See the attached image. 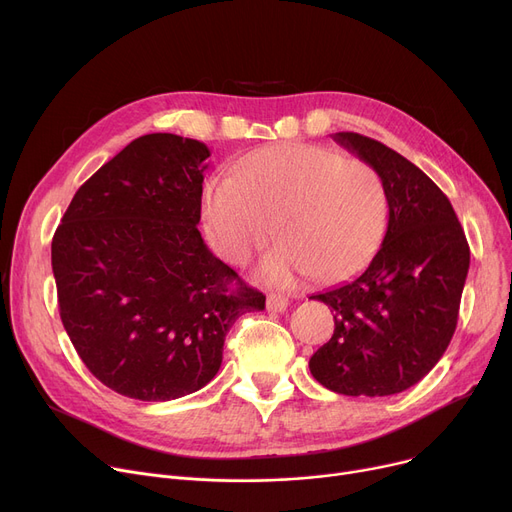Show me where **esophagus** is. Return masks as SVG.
Instances as JSON below:
<instances>
[{"mask_svg":"<svg viewBox=\"0 0 512 512\" xmlns=\"http://www.w3.org/2000/svg\"><path fill=\"white\" fill-rule=\"evenodd\" d=\"M265 307H267V311H272V313H284L288 309V299L282 297V294L272 292V294H267Z\"/></svg>","mask_w":512,"mask_h":512,"instance_id":"obj_1","label":"esophagus"}]
</instances>
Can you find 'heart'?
<instances>
[{
    "label": "heart",
    "instance_id": "b5f03b06",
    "mask_svg": "<svg viewBox=\"0 0 512 512\" xmlns=\"http://www.w3.org/2000/svg\"><path fill=\"white\" fill-rule=\"evenodd\" d=\"M207 238L226 261L245 265L276 234L257 276L292 288L305 276L340 282L378 249L388 222L382 176L361 159L332 147L284 143L238 159L232 176L203 184Z\"/></svg>",
    "mask_w": 512,
    "mask_h": 512
}]
</instances>
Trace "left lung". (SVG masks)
<instances>
[{
    "instance_id": "8db88e82",
    "label": "left lung",
    "mask_w": 512,
    "mask_h": 512,
    "mask_svg": "<svg viewBox=\"0 0 512 512\" xmlns=\"http://www.w3.org/2000/svg\"><path fill=\"white\" fill-rule=\"evenodd\" d=\"M334 141L382 176L388 228L363 274L311 297L334 311V334L309 369L336 394L390 396L423 380L448 348L469 245L448 197L407 157L357 132Z\"/></svg>"
}]
</instances>
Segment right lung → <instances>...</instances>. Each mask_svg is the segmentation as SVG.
Here are the masks:
<instances>
[{"instance_id":"right-lung-1","label":"right lung","mask_w":512,"mask_h":512,"mask_svg":"<svg viewBox=\"0 0 512 512\" xmlns=\"http://www.w3.org/2000/svg\"><path fill=\"white\" fill-rule=\"evenodd\" d=\"M205 143L134 139L78 188L51 242L62 324L114 392L161 402L220 371L234 321L265 309L197 228Z\"/></svg>"}]
</instances>
